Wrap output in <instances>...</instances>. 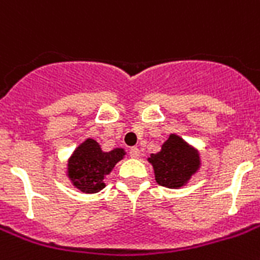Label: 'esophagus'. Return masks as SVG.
<instances>
[{"label": "esophagus", "mask_w": 260, "mask_h": 260, "mask_svg": "<svg viewBox=\"0 0 260 260\" xmlns=\"http://www.w3.org/2000/svg\"><path fill=\"white\" fill-rule=\"evenodd\" d=\"M129 156H131V158H134V159H136V158H139V156H140V150H139L138 147H132V148H131Z\"/></svg>", "instance_id": "34e87169"}]
</instances>
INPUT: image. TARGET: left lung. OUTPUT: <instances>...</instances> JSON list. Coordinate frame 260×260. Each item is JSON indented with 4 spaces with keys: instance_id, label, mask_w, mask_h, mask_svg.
Here are the masks:
<instances>
[{
    "instance_id": "left-lung-1",
    "label": "left lung",
    "mask_w": 260,
    "mask_h": 260,
    "mask_svg": "<svg viewBox=\"0 0 260 260\" xmlns=\"http://www.w3.org/2000/svg\"><path fill=\"white\" fill-rule=\"evenodd\" d=\"M148 162L154 167L156 182L169 189L185 186L201 165L198 151L174 134L163 143L158 154H151Z\"/></svg>"
}]
</instances>
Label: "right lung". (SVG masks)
<instances>
[{
    "label": "right lung",
    "instance_id": "add662e5",
    "mask_svg": "<svg viewBox=\"0 0 260 260\" xmlns=\"http://www.w3.org/2000/svg\"><path fill=\"white\" fill-rule=\"evenodd\" d=\"M125 155L122 148L104 152L101 146L93 139L81 143L69 159L67 175L71 183L82 193H98L105 187L104 178L110 174Z\"/></svg>",
    "mask_w": 260,
    "mask_h": 260
}]
</instances>
